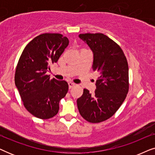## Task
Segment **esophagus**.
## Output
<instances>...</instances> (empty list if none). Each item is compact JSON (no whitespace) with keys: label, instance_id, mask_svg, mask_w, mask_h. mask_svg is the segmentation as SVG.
<instances>
[{"label":"esophagus","instance_id":"34e87169","mask_svg":"<svg viewBox=\"0 0 155 155\" xmlns=\"http://www.w3.org/2000/svg\"><path fill=\"white\" fill-rule=\"evenodd\" d=\"M75 85V83H73V82H68V87H69V89H71L72 87H73Z\"/></svg>","mask_w":155,"mask_h":155}]
</instances>
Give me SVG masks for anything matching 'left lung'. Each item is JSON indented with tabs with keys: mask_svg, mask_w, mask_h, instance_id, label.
I'll list each match as a JSON object with an SVG mask.
<instances>
[{
	"mask_svg": "<svg viewBox=\"0 0 155 155\" xmlns=\"http://www.w3.org/2000/svg\"><path fill=\"white\" fill-rule=\"evenodd\" d=\"M93 54V71L99 74L94 94L84 89L77 99L82 117L100 123L111 117L124 102L128 92V65L119 46L101 33L80 34Z\"/></svg>",
	"mask_w": 155,
	"mask_h": 155,
	"instance_id": "obj_1",
	"label": "left lung"
}]
</instances>
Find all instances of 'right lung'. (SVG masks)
I'll use <instances>...</instances> for the list:
<instances>
[{"label":"right lung","instance_id":"obj_1","mask_svg":"<svg viewBox=\"0 0 155 155\" xmlns=\"http://www.w3.org/2000/svg\"><path fill=\"white\" fill-rule=\"evenodd\" d=\"M69 44L60 34H42L23 50L17 65L15 83L27 111L41 119L58 114L59 101L65 97L68 84L46 75L48 65L56 63Z\"/></svg>","mask_w":155,"mask_h":155}]
</instances>
